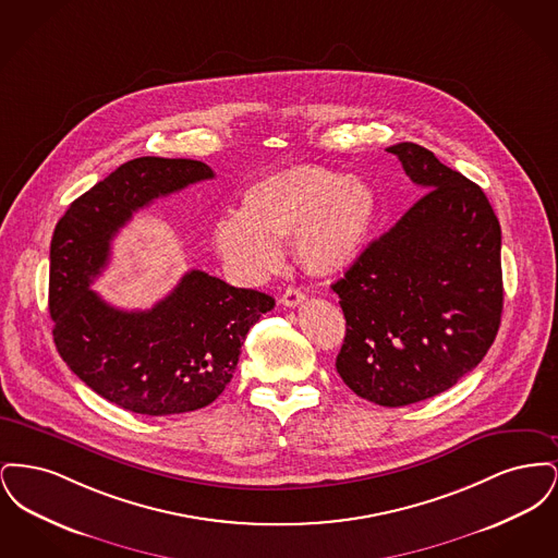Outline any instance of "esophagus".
Instances as JSON below:
<instances>
[{
  "instance_id": "1",
  "label": "esophagus",
  "mask_w": 558,
  "mask_h": 558,
  "mask_svg": "<svg viewBox=\"0 0 558 558\" xmlns=\"http://www.w3.org/2000/svg\"><path fill=\"white\" fill-rule=\"evenodd\" d=\"M280 301H282V305H287V307H296V305H301V303L305 301V292H301L299 289H292V287H289L287 291L282 292Z\"/></svg>"
}]
</instances>
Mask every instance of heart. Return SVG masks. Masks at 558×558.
Masks as SVG:
<instances>
[{"label":"heart","mask_w":558,"mask_h":558,"mask_svg":"<svg viewBox=\"0 0 558 558\" xmlns=\"http://www.w3.org/2000/svg\"><path fill=\"white\" fill-rule=\"evenodd\" d=\"M374 211V192L360 178L296 165L246 187L240 217H221L213 228V244L236 276L257 282L280 264L276 240L291 236L299 264L330 276L357 259Z\"/></svg>","instance_id":"b5f03b06"}]
</instances>
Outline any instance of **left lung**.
Segmentation results:
<instances>
[{"instance_id":"8db88e82","label":"left lung","mask_w":558,"mask_h":558,"mask_svg":"<svg viewBox=\"0 0 558 558\" xmlns=\"http://www.w3.org/2000/svg\"><path fill=\"white\" fill-rule=\"evenodd\" d=\"M425 192L332 284L347 319L337 372L372 403L439 396L473 371L502 318V230L483 190L430 150L389 148Z\"/></svg>"}]
</instances>
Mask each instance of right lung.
<instances>
[{
    "mask_svg": "<svg viewBox=\"0 0 558 558\" xmlns=\"http://www.w3.org/2000/svg\"><path fill=\"white\" fill-rule=\"evenodd\" d=\"M215 178L201 160L140 157L81 194L60 217L50 246L53 343L100 398L146 416L209 405L236 372L248 328L276 301L192 269L150 310L108 305L92 282L110 242L155 198Z\"/></svg>",
    "mask_w": 558,
    "mask_h": 558,
    "instance_id": "obj_1",
    "label": "right lung"
}]
</instances>
